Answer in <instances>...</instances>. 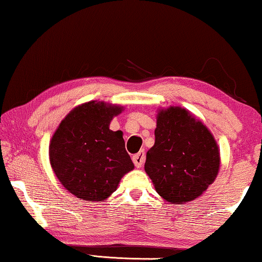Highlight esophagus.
I'll return each mask as SVG.
<instances>
[{
	"instance_id": "1",
	"label": "esophagus",
	"mask_w": 262,
	"mask_h": 262,
	"mask_svg": "<svg viewBox=\"0 0 262 262\" xmlns=\"http://www.w3.org/2000/svg\"><path fill=\"white\" fill-rule=\"evenodd\" d=\"M132 161H134L136 167L141 168L145 161V152L139 151L138 154H136V155H134V157H132Z\"/></svg>"
}]
</instances>
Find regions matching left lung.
I'll return each instance as SVG.
<instances>
[{"label": "left lung", "mask_w": 262, "mask_h": 262, "mask_svg": "<svg viewBox=\"0 0 262 262\" xmlns=\"http://www.w3.org/2000/svg\"><path fill=\"white\" fill-rule=\"evenodd\" d=\"M220 166L217 141L202 120L180 106L157 110L155 144L146 152L144 169L166 202L182 205L199 198Z\"/></svg>", "instance_id": "1"}]
</instances>
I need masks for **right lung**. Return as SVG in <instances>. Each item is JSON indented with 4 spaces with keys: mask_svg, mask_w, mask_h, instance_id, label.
<instances>
[{
    "mask_svg": "<svg viewBox=\"0 0 262 262\" xmlns=\"http://www.w3.org/2000/svg\"><path fill=\"white\" fill-rule=\"evenodd\" d=\"M124 107L105 101L78 105L60 121L49 145L50 164L63 187L89 203L106 202L134 169L123 132L110 124Z\"/></svg>",
    "mask_w": 262,
    "mask_h": 262,
    "instance_id": "add662e5",
    "label": "right lung"
}]
</instances>
